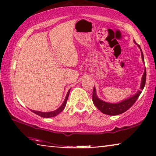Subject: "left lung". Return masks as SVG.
<instances>
[{
    "label": "left lung",
    "mask_w": 156,
    "mask_h": 156,
    "mask_svg": "<svg viewBox=\"0 0 156 156\" xmlns=\"http://www.w3.org/2000/svg\"><path fill=\"white\" fill-rule=\"evenodd\" d=\"M138 46L140 48L139 45ZM140 50H141V49H140ZM141 56H142L143 61L144 62V54H143L142 50H141ZM146 70L145 69L144 75H143V77H142L141 85H140V89H141V90L142 89H144L145 84H146ZM141 90L138 91V93L134 96H133V97H130L128 99H126L124 101L120 102V103L111 104V103H107V102H105L102 101L101 99H99V98L97 97V94H96V89L94 87L92 101H93L94 104L96 106V107H97L99 111H101L102 113H104V114L112 115V116L119 115V114H122L123 112H126L128 109H129V108L133 105L134 103L136 101V100L138 99V97H139L140 94H141L142 92Z\"/></svg>",
    "instance_id": "left-lung-1"
}]
</instances>
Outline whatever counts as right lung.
<instances>
[{
    "label": "right lung",
    "instance_id": "add662e5",
    "mask_svg": "<svg viewBox=\"0 0 156 156\" xmlns=\"http://www.w3.org/2000/svg\"><path fill=\"white\" fill-rule=\"evenodd\" d=\"M69 91H70V89H69V91H68V92L67 94V96H66V98H65V101H64L63 104H62L60 107L57 108V110L54 111V112H37V111H33V110H32V112H33V113H35V114L38 115V116H41V117H43V118H50V117H54L55 116H57V114H59V113H60L62 111H63L64 108H65L66 104H67V99H68V97H69Z\"/></svg>",
    "mask_w": 156,
    "mask_h": 156
}]
</instances>
